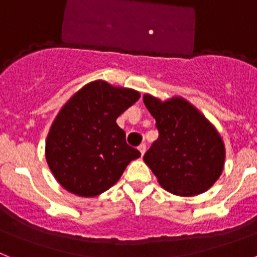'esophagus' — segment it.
Listing matches in <instances>:
<instances>
[{"mask_svg":"<svg viewBox=\"0 0 257 257\" xmlns=\"http://www.w3.org/2000/svg\"><path fill=\"white\" fill-rule=\"evenodd\" d=\"M139 152L141 153V155L144 157V154L146 153V145H145V144H142V145L139 146Z\"/></svg>","mask_w":257,"mask_h":257,"instance_id":"1","label":"esophagus"}]
</instances>
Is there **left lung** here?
<instances>
[{
	"mask_svg": "<svg viewBox=\"0 0 257 257\" xmlns=\"http://www.w3.org/2000/svg\"><path fill=\"white\" fill-rule=\"evenodd\" d=\"M144 103L159 131V139L144 161L162 188L183 197L212 188L223 172L226 159L217 128L183 96L161 100L145 94Z\"/></svg>",
	"mask_w": 257,
	"mask_h": 257,
	"instance_id": "left-lung-1",
	"label": "left lung"
}]
</instances>
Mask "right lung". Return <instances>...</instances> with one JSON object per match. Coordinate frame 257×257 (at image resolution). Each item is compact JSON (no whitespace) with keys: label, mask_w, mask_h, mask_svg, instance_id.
Wrapping results in <instances>:
<instances>
[{"label":"right lung","mask_w":257,"mask_h":257,"mask_svg":"<svg viewBox=\"0 0 257 257\" xmlns=\"http://www.w3.org/2000/svg\"><path fill=\"white\" fill-rule=\"evenodd\" d=\"M140 99L137 90L103 79L88 82L70 96L52 122L45 159L62 188L95 197L115 185L141 154L126 145L116 118Z\"/></svg>","instance_id":"1"}]
</instances>
